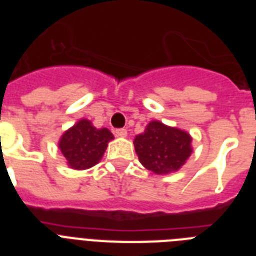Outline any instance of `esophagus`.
<instances>
[{
    "mask_svg": "<svg viewBox=\"0 0 256 256\" xmlns=\"http://www.w3.org/2000/svg\"><path fill=\"white\" fill-rule=\"evenodd\" d=\"M114 134H116V136L124 138V136H128V130H126V128H116V130H114Z\"/></svg>",
    "mask_w": 256,
    "mask_h": 256,
    "instance_id": "34e87169",
    "label": "esophagus"
}]
</instances>
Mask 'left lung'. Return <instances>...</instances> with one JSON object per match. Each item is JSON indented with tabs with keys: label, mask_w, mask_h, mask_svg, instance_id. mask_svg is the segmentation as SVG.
I'll list each match as a JSON object with an SVG mask.
<instances>
[{
	"label": "left lung",
	"mask_w": 256,
	"mask_h": 256,
	"mask_svg": "<svg viewBox=\"0 0 256 256\" xmlns=\"http://www.w3.org/2000/svg\"><path fill=\"white\" fill-rule=\"evenodd\" d=\"M191 136L180 128L152 120L134 140L140 162L156 174H170L186 164L192 152Z\"/></svg>",
	"instance_id": "1"
}]
</instances>
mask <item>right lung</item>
<instances>
[{
	"instance_id": "1",
	"label": "right lung",
	"mask_w": 256,
	"mask_h": 256,
	"mask_svg": "<svg viewBox=\"0 0 256 256\" xmlns=\"http://www.w3.org/2000/svg\"><path fill=\"white\" fill-rule=\"evenodd\" d=\"M114 136L108 128H96L88 120H80L62 134L58 148L68 166L74 170H86L102 160Z\"/></svg>"
}]
</instances>
